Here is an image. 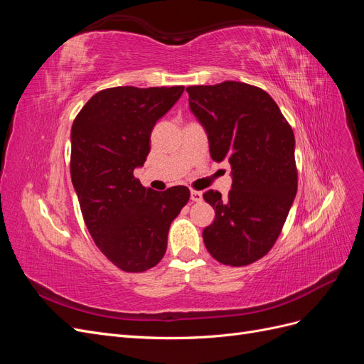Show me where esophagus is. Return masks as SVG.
I'll list each match as a JSON object with an SVG mask.
<instances>
[{
    "label": "esophagus",
    "instance_id": "1",
    "mask_svg": "<svg viewBox=\"0 0 364 364\" xmlns=\"http://www.w3.org/2000/svg\"><path fill=\"white\" fill-rule=\"evenodd\" d=\"M191 200L193 202H202V199H203V194L200 193V191H191Z\"/></svg>",
    "mask_w": 364,
    "mask_h": 364
}]
</instances>
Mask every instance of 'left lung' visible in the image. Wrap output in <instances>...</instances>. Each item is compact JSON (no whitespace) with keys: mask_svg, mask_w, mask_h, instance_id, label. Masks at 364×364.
<instances>
[{"mask_svg":"<svg viewBox=\"0 0 364 364\" xmlns=\"http://www.w3.org/2000/svg\"><path fill=\"white\" fill-rule=\"evenodd\" d=\"M190 111L206 132L209 153L230 164L226 197L209 190L214 222L203 229L208 252L226 266L262 258L281 234L297 191L294 135L273 98L257 86L223 82L186 87Z\"/></svg>","mask_w":364,"mask_h":364,"instance_id":"obj_1","label":"left lung"}]
</instances>
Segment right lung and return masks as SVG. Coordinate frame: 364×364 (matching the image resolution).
Here are the masks:
<instances>
[{
	"instance_id": "right-lung-1",
	"label": "right lung",
	"mask_w": 364,
	"mask_h": 364,
	"mask_svg": "<svg viewBox=\"0 0 364 364\" xmlns=\"http://www.w3.org/2000/svg\"><path fill=\"white\" fill-rule=\"evenodd\" d=\"M183 86H117L97 92L71 127V181L95 245L124 272L155 267L168 229L190 199L183 185L153 191L134 178L150 151L151 130Z\"/></svg>"
}]
</instances>
